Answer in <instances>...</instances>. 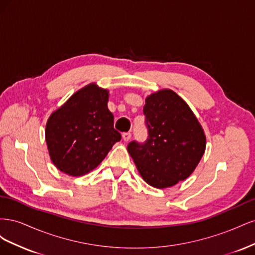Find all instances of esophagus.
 Returning <instances> with one entry per match:
<instances>
[{
    "label": "esophagus",
    "instance_id": "1",
    "mask_svg": "<svg viewBox=\"0 0 255 255\" xmlns=\"http://www.w3.org/2000/svg\"><path fill=\"white\" fill-rule=\"evenodd\" d=\"M130 137H132V134L130 133H123L122 134V138L125 141H128L130 139Z\"/></svg>",
    "mask_w": 255,
    "mask_h": 255
}]
</instances>
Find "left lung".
I'll return each mask as SVG.
<instances>
[{
	"label": "left lung",
	"instance_id": "obj_1",
	"mask_svg": "<svg viewBox=\"0 0 255 255\" xmlns=\"http://www.w3.org/2000/svg\"><path fill=\"white\" fill-rule=\"evenodd\" d=\"M143 115L148 139L128 145L143 181L163 189L186 180L206 146L204 130L195 114L173 90L161 89L145 98Z\"/></svg>",
	"mask_w": 255,
	"mask_h": 255
}]
</instances>
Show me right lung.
Segmentation results:
<instances>
[{"instance_id":"add662e5","label":"right lung","mask_w":255,"mask_h":255,"mask_svg":"<svg viewBox=\"0 0 255 255\" xmlns=\"http://www.w3.org/2000/svg\"><path fill=\"white\" fill-rule=\"evenodd\" d=\"M110 92L91 83L53 112L45 126V141L52 163L68 175L94 170L121 139L109 111Z\"/></svg>"}]
</instances>
